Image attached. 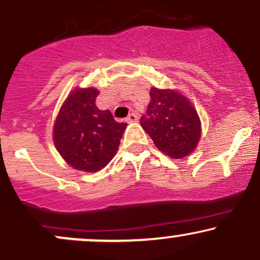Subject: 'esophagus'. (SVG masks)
Listing matches in <instances>:
<instances>
[{
	"label": "esophagus",
	"mask_w": 260,
	"mask_h": 260,
	"mask_svg": "<svg viewBox=\"0 0 260 260\" xmlns=\"http://www.w3.org/2000/svg\"><path fill=\"white\" fill-rule=\"evenodd\" d=\"M137 121H138V116H137L136 113H129L126 117V122H128V123H133V122Z\"/></svg>",
	"instance_id": "1"
}]
</instances>
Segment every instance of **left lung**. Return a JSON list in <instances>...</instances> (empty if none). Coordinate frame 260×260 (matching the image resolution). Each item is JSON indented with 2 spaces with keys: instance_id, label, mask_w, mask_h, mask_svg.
<instances>
[{
  "instance_id": "1",
  "label": "left lung",
  "mask_w": 260,
  "mask_h": 260,
  "mask_svg": "<svg viewBox=\"0 0 260 260\" xmlns=\"http://www.w3.org/2000/svg\"><path fill=\"white\" fill-rule=\"evenodd\" d=\"M155 147L172 159H182L194 150L201 138V120L181 92L151 88L147 113L140 118Z\"/></svg>"
}]
</instances>
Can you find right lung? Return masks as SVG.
<instances>
[{"label": "right lung", "instance_id": "obj_1", "mask_svg": "<svg viewBox=\"0 0 260 260\" xmlns=\"http://www.w3.org/2000/svg\"><path fill=\"white\" fill-rule=\"evenodd\" d=\"M99 90L74 89L59 110L53 126V143L61 156L79 171L96 172L117 151L127 123L115 121L109 110L96 107Z\"/></svg>", "mask_w": 260, "mask_h": 260}]
</instances>
